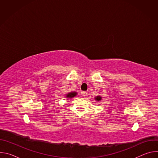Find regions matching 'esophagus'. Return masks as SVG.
<instances>
[{"mask_svg": "<svg viewBox=\"0 0 158 158\" xmlns=\"http://www.w3.org/2000/svg\"><path fill=\"white\" fill-rule=\"evenodd\" d=\"M87 94V93L85 92V91H82V92H81V95H82V96H83V97L86 96Z\"/></svg>", "mask_w": 158, "mask_h": 158, "instance_id": "obj_1", "label": "esophagus"}]
</instances>
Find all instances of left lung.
Returning <instances> with one entry per match:
<instances>
[{
  "label": "left lung",
  "mask_w": 158,
  "mask_h": 158,
  "mask_svg": "<svg viewBox=\"0 0 158 158\" xmlns=\"http://www.w3.org/2000/svg\"><path fill=\"white\" fill-rule=\"evenodd\" d=\"M96 101H100V100H101V96H97L96 98Z\"/></svg>",
  "instance_id": "1"
}]
</instances>
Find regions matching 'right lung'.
Returning a JSON list of instances; mask_svg holds the SVG:
<instances>
[{
	"label": "right lung",
	"instance_id": "obj_1",
	"mask_svg": "<svg viewBox=\"0 0 158 158\" xmlns=\"http://www.w3.org/2000/svg\"><path fill=\"white\" fill-rule=\"evenodd\" d=\"M76 93H74V92H72V93H69L68 94H67V98H73L75 96H76Z\"/></svg>",
	"mask_w": 158,
	"mask_h": 158
}]
</instances>
